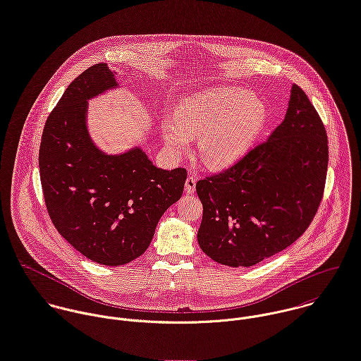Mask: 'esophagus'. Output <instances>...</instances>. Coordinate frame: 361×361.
I'll return each mask as SVG.
<instances>
[{
    "mask_svg": "<svg viewBox=\"0 0 361 361\" xmlns=\"http://www.w3.org/2000/svg\"><path fill=\"white\" fill-rule=\"evenodd\" d=\"M195 184H197V178L194 176H188L185 180V192L192 194L195 191Z\"/></svg>",
    "mask_w": 361,
    "mask_h": 361,
    "instance_id": "34e87169",
    "label": "esophagus"
}]
</instances>
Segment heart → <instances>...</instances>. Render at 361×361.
I'll use <instances>...</instances> for the list:
<instances>
[{
    "mask_svg": "<svg viewBox=\"0 0 361 361\" xmlns=\"http://www.w3.org/2000/svg\"><path fill=\"white\" fill-rule=\"evenodd\" d=\"M268 120L267 104L243 89L219 87L195 93L163 116L161 135L173 157L183 156L197 139L200 159L211 169L241 160L255 145Z\"/></svg>",
    "mask_w": 361,
    "mask_h": 361,
    "instance_id": "obj_1",
    "label": "heart"
}]
</instances>
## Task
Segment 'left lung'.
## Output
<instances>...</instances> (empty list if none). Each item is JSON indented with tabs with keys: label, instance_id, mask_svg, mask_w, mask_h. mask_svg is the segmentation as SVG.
<instances>
[{
	"label": "left lung",
	"instance_id": "1",
	"mask_svg": "<svg viewBox=\"0 0 361 361\" xmlns=\"http://www.w3.org/2000/svg\"><path fill=\"white\" fill-rule=\"evenodd\" d=\"M327 163L324 125L293 85L283 122L269 139L197 183L204 254L226 267H252L292 245L317 212Z\"/></svg>",
	"mask_w": 361,
	"mask_h": 361
}]
</instances>
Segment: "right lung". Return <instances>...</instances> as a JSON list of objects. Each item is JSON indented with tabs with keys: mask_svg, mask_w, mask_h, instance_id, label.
Wrapping results in <instances>:
<instances>
[{
	"mask_svg": "<svg viewBox=\"0 0 361 361\" xmlns=\"http://www.w3.org/2000/svg\"><path fill=\"white\" fill-rule=\"evenodd\" d=\"M114 87L106 63L82 72L48 116L39 147L41 184L55 228L83 257L106 267L145 254L187 178L185 169H157L140 147L111 156L93 145L87 100Z\"/></svg>",
	"mask_w": 361,
	"mask_h": 361,
	"instance_id": "right-lung-1",
	"label": "right lung"
}]
</instances>
